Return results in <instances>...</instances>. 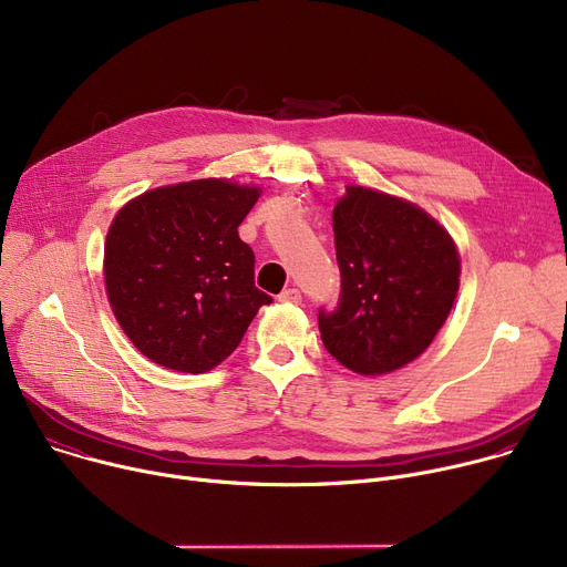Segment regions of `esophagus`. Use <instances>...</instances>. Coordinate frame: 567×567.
Listing matches in <instances>:
<instances>
[{
  "label": "esophagus",
  "mask_w": 567,
  "mask_h": 567,
  "mask_svg": "<svg viewBox=\"0 0 567 567\" xmlns=\"http://www.w3.org/2000/svg\"><path fill=\"white\" fill-rule=\"evenodd\" d=\"M278 300H280V302H293V305H298V302L302 300V296H300L298 289L291 287V289H285V291L278 296Z\"/></svg>",
  "instance_id": "1"
}]
</instances>
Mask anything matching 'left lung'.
<instances>
[{
	"instance_id": "left-lung-1",
	"label": "left lung",
	"mask_w": 567,
	"mask_h": 567,
	"mask_svg": "<svg viewBox=\"0 0 567 567\" xmlns=\"http://www.w3.org/2000/svg\"><path fill=\"white\" fill-rule=\"evenodd\" d=\"M332 213L341 293L319 310L326 350L359 375L414 359L445 323L458 289L450 235L416 205L348 187Z\"/></svg>"
}]
</instances>
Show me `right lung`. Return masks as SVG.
Segmentation results:
<instances>
[{"label":"right lung","instance_id":"right-lung-1","mask_svg":"<svg viewBox=\"0 0 567 567\" xmlns=\"http://www.w3.org/2000/svg\"><path fill=\"white\" fill-rule=\"evenodd\" d=\"M260 189L221 178L151 189L120 210L104 250L106 291L151 362L205 373L239 346L262 305L239 224Z\"/></svg>","mask_w":567,"mask_h":567}]
</instances>
